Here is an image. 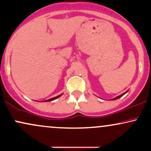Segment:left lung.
<instances>
[{"mask_svg":"<svg viewBox=\"0 0 151 151\" xmlns=\"http://www.w3.org/2000/svg\"><path fill=\"white\" fill-rule=\"evenodd\" d=\"M127 91H126V92H127ZM126 92H125V93H122V94H121V95H119V96H118L117 97H116V98H114V99H113L112 100H116V99H119L120 97H121V96H124V94H125V93H126Z\"/></svg>","mask_w":151,"mask_h":151,"instance_id":"8db88e82","label":"left lung"}]
</instances>
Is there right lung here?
Here are the masks:
<instances>
[{"label":"right lung","mask_w":151,"mask_h":151,"mask_svg":"<svg viewBox=\"0 0 151 151\" xmlns=\"http://www.w3.org/2000/svg\"><path fill=\"white\" fill-rule=\"evenodd\" d=\"M61 95H62V94H60V95H59V96H55V97L51 98V99H48V100H46V101H53V100L56 99H58V98L60 97V96H61Z\"/></svg>","instance_id":"obj_1"}]
</instances>
